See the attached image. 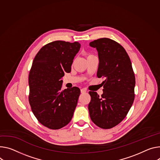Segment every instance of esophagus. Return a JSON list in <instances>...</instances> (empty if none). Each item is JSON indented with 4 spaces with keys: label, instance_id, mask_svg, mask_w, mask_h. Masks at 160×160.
<instances>
[{
    "label": "esophagus",
    "instance_id": "obj_1",
    "mask_svg": "<svg viewBox=\"0 0 160 160\" xmlns=\"http://www.w3.org/2000/svg\"><path fill=\"white\" fill-rule=\"evenodd\" d=\"M80 91H81V93H85L87 92V91L85 89H82Z\"/></svg>",
    "mask_w": 160,
    "mask_h": 160
}]
</instances>
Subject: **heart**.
Here are the masks:
<instances>
[{"instance_id":"heart-1","label":"heart","mask_w":160,"mask_h":160,"mask_svg":"<svg viewBox=\"0 0 160 160\" xmlns=\"http://www.w3.org/2000/svg\"><path fill=\"white\" fill-rule=\"evenodd\" d=\"M91 56H93V55H91V54H88V55H87V57H88H88H91Z\"/></svg>"}]
</instances>
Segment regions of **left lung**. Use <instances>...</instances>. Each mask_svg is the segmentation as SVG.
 <instances>
[{
    "label": "left lung",
    "mask_w": 160,
    "mask_h": 160,
    "mask_svg": "<svg viewBox=\"0 0 160 160\" xmlns=\"http://www.w3.org/2000/svg\"><path fill=\"white\" fill-rule=\"evenodd\" d=\"M98 52V78L102 82L103 94L89 93L90 118L98 127L110 129L119 124L128 114L135 98V77L132 62L125 49L109 38H100L89 43Z\"/></svg>",
    "instance_id": "8db88e82"
}]
</instances>
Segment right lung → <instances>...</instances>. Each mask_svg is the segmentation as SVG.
<instances>
[{"mask_svg": "<svg viewBox=\"0 0 160 160\" xmlns=\"http://www.w3.org/2000/svg\"><path fill=\"white\" fill-rule=\"evenodd\" d=\"M80 44L55 41L42 47L35 56L28 75L31 110L38 121L52 129H61L71 120L80 90L61 91L64 72H69Z\"/></svg>", "mask_w": 160, "mask_h": 160, "instance_id": "right-lung-1", "label": "right lung"}]
</instances>
